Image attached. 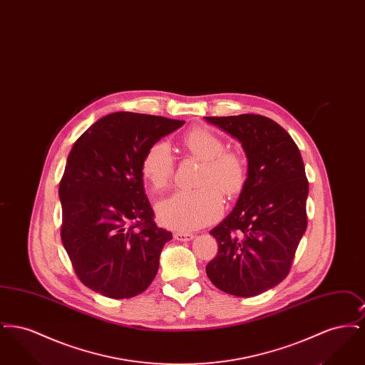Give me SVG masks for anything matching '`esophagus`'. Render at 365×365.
Instances as JSON below:
<instances>
[{
	"instance_id": "34e87169",
	"label": "esophagus",
	"mask_w": 365,
	"mask_h": 365,
	"mask_svg": "<svg viewBox=\"0 0 365 365\" xmlns=\"http://www.w3.org/2000/svg\"><path fill=\"white\" fill-rule=\"evenodd\" d=\"M192 234L190 232H182V231H179V232H175L174 238L175 240H178V241H190L192 240Z\"/></svg>"
}]
</instances>
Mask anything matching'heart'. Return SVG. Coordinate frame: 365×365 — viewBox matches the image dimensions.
I'll return each instance as SVG.
<instances>
[{
    "mask_svg": "<svg viewBox=\"0 0 365 365\" xmlns=\"http://www.w3.org/2000/svg\"><path fill=\"white\" fill-rule=\"evenodd\" d=\"M191 156L202 161L192 191H176L158 201L157 217L164 226L194 230L216 220L225 207L223 195L240 194L246 182V165L235 152H226L223 140L205 128H194L182 139ZM143 178L157 190L165 189L175 174V158L164 140L153 143L142 157Z\"/></svg>",
    "mask_w": 365,
    "mask_h": 365,
    "instance_id": "obj_1",
    "label": "heart"
}]
</instances>
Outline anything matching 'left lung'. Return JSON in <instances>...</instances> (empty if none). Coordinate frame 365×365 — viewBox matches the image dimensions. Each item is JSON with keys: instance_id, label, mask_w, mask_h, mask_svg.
I'll return each mask as SVG.
<instances>
[{"instance_id": "1", "label": "left lung", "mask_w": 365, "mask_h": 365, "mask_svg": "<svg viewBox=\"0 0 365 365\" xmlns=\"http://www.w3.org/2000/svg\"><path fill=\"white\" fill-rule=\"evenodd\" d=\"M205 120L238 139L247 157V178L235 208L209 231L217 255L207 275L228 294H261L289 275L307 230L304 161L290 134L269 118L246 113Z\"/></svg>"}]
</instances>
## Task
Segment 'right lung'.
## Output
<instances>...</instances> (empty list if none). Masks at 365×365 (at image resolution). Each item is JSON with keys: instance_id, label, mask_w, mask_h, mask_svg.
<instances>
[{"instance_id": "add662e5", "label": "right lung", "mask_w": 365, "mask_h": 365, "mask_svg": "<svg viewBox=\"0 0 365 365\" xmlns=\"http://www.w3.org/2000/svg\"><path fill=\"white\" fill-rule=\"evenodd\" d=\"M183 120L115 112L76 139L58 186L61 241L76 277L90 290L123 299L145 292L171 231L155 223L140 163Z\"/></svg>"}]
</instances>
